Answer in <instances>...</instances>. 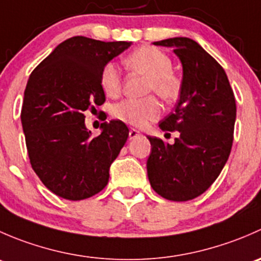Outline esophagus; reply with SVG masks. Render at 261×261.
Listing matches in <instances>:
<instances>
[{"label":"esophagus","instance_id":"34e87169","mask_svg":"<svg viewBox=\"0 0 261 261\" xmlns=\"http://www.w3.org/2000/svg\"><path fill=\"white\" fill-rule=\"evenodd\" d=\"M139 135H140V133H139L138 130H135V128H131V130L128 131V139H130V140H133V139L138 138Z\"/></svg>","mask_w":261,"mask_h":261}]
</instances>
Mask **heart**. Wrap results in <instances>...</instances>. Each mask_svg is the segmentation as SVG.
Segmentation results:
<instances>
[{
    "instance_id": "1",
    "label": "heart",
    "mask_w": 261,
    "mask_h": 261,
    "mask_svg": "<svg viewBox=\"0 0 261 261\" xmlns=\"http://www.w3.org/2000/svg\"><path fill=\"white\" fill-rule=\"evenodd\" d=\"M123 63L128 69L149 78L147 92H154L165 102H173L179 97L181 82L172 72V59L164 51L152 46H143L130 53ZM101 87L107 96L116 97L120 94L122 80L114 63L107 64L102 70ZM112 115L121 122L134 127H143L149 121L159 117L160 105L154 97L127 98L115 105Z\"/></svg>"
}]
</instances>
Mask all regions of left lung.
Returning <instances> with one entry per match:
<instances>
[{
    "instance_id": "8db88e82",
    "label": "left lung",
    "mask_w": 261,
    "mask_h": 261,
    "mask_svg": "<svg viewBox=\"0 0 261 261\" xmlns=\"http://www.w3.org/2000/svg\"><path fill=\"white\" fill-rule=\"evenodd\" d=\"M173 48L183 68L181 91L174 112L163 118V131H178L174 144L147 136L146 162L152 189L169 201L201 196L217 179L230 156L236 102L223 68L188 38L155 41Z\"/></svg>"
}]
</instances>
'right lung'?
<instances>
[{
    "mask_svg": "<svg viewBox=\"0 0 261 261\" xmlns=\"http://www.w3.org/2000/svg\"><path fill=\"white\" fill-rule=\"evenodd\" d=\"M131 41H99L74 36L63 41L29 77L21 123L34 172L44 186L69 201L101 192L110 167L128 138L123 122L101 123L92 138L84 111L101 106L103 68Z\"/></svg>",
    "mask_w": 261,
    "mask_h": 261,
    "instance_id": "1",
    "label": "right lung"
}]
</instances>
